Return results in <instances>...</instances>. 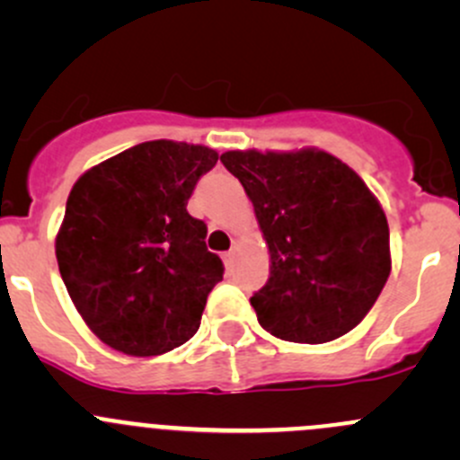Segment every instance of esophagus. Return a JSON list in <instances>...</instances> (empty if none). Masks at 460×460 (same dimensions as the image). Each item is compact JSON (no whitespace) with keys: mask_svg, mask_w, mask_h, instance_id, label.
I'll use <instances>...</instances> for the list:
<instances>
[{"mask_svg":"<svg viewBox=\"0 0 460 460\" xmlns=\"http://www.w3.org/2000/svg\"><path fill=\"white\" fill-rule=\"evenodd\" d=\"M222 258H225L226 267H231V262H234V258H235V249H231V252H226Z\"/></svg>","mask_w":460,"mask_h":460,"instance_id":"esophagus-1","label":"esophagus"}]
</instances>
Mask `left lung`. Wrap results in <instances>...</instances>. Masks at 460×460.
Listing matches in <instances>:
<instances>
[{"label":"left lung","instance_id":"1","mask_svg":"<svg viewBox=\"0 0 460 460\" xmlns=\"http://www.w3.org/2000/svg\"><path fill=\"white\" fill-rule=\"evenodd\" d=\"M220 160L244 187L269 249V280L252 296L258 323L307 345L351 332L392 271L378 198L323 148H247Z\"/></svg>","mask_w":460,"mask_h":460}]
</instances>
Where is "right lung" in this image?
<instances>
[{
    "mask_svg": "<svg viewBox=\"0 0 460 460\" xmlns=\"http://www.w3.org/2000/svg\"><path fill=\"white\" fill-rule=\"evenodd\" d=\"M216 162L202 144L151 140L73 184L55 256L77 314L115 351L160 356L200 327L225 269L187 202Z\"/></svg>",
    "mask_w": 460,
    "mask_h": 460,
    "instance_id": "right-lung-1",
    "label": "right lung"
}]
</instances>
